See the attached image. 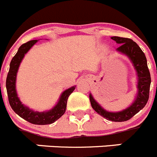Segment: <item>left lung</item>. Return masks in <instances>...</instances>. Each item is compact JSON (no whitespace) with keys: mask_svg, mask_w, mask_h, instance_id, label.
<instances>
[{"mask_svg":"<svg viewBox=\"0 0 157 157\" xmlns=\"http://www.w3.org/2000/svg\"><path fill=\"white\" fill-rule=\"evenodd\" d=\"M111 38L120 45L119 48H116V51L127 56L132 63L137 74L138 91L133 103L127 109L120 112H113L105 110L98 102H97L91 94H90V101L91 106L95 112L106 120L113 122H124L131 119L146 105L149 97V88L151 84L150 73L148 68L145 53L142 52L137 43L126 37L114 36Z\"/></svg>","mask_w":157,"mask_h":157,"instance_id":"8db88e82","label":"left lung"}]
</instances>
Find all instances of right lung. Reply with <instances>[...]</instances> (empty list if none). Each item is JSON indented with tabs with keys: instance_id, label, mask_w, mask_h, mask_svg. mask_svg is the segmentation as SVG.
Wrapping results in <instances>:
<instances>
[{
	"instance_id": "right-lung-1",
	"label": "right lung",
	"mask_w": 157,
	"mask_h": 157,
	"mask_svg": "<svg viewBox=\"0 0 157 157\" xmlns=\"http://www.w3.org/2000/svg\"><path fill=\"white\" fill-rule=\"evenodd\" d=\"M37 41L38 40H32V41H27V43L23 44L19 48L16 54L11 60L9 71H8L6 78V89L9 104L14 112H16L18 116L33 124L47 125V124H51L56 121L64 114L67 108V98L70 94L75 90V86L67 89L66 90L63 91L59 97V101H57L56 105L50 110L39 112L30 109L29 107L26 106L22 103L16 92V82L17 72L19 65L21 63L25 55L33 47V45L37 42Z\"/></svg>"
}]
</instances>
